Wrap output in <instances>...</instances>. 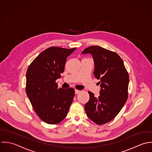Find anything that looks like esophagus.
<instances>
[{
  "mask_svg": "<svg viewBox=\"0 0 152 152\" xmlns=\"http://www.w3.org/2000/svg\"><path fill=\"white\" fill-rule=\"evenodd\" d=\"M80 91H79V90L76 89V90H75V94H79Z\"/></svg>",
  "mask_w": 152,
  "mask_h": 152,
  "instance_id": "esophagus-1",
  "label": "esophagus"
}]
</instances>
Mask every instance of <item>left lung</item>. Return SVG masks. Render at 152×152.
<instances>
[{"instance_id":"8db88e82","label":"left lung","mask_w":152,"mask_h":152,"mask_svg":"<svg viewBox=\"0 0 152 152\" xmlns=\"http://www.w3.org/2000/svg\"><path fill=\"white\" fill-rule=\"evenodd\" d=\"M82 54H91L94 63V75L100 80V96L88 91L90 99L85 105L88 117L102 125L113 120L128 97L129 77L123 61L115 52L98 46L86 48Z\"/></svg>"}]
</instances>
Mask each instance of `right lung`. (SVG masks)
I'll return each mask as SVG.
<instances>
[{
    "mask_svg": "<svg viewBox=\"0 0 152 152\" xmlns=\"http://www.w3.org/2000/svg\"><path fill=\"white\" fill-rule=\"evenodd\" d=\"M70 49L50 47L40 53L26 72V92L34 110L41 120L50 124L62 121L67 116L75 96L73 88H58L56 80L64 72Z\"/></svg>",
    "mask_w": 152,
    "mask_h": 152,
    "instance_id": "right-lung-1",
    "label": "right lung"
}]
</instances>
